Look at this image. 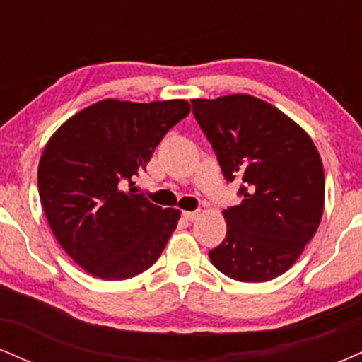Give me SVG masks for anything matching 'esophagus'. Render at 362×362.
I'll return each mask as SVG.
<instances>
[{
	"label": "esophagus",
	"instance_id": "34e87169",
	"mask_svg": "<svg viewBox=\"0 0 362 362\" xmlns=\"http://www.w3.org/2000/svg\"><path fill=\"white\" fill-rule=\"evenodd\" d=\"M182 216H184L187 221H195L199 218V211H185Z\"/></svg>",
	"mask_w": 362,
	"mask_h": 362
}]
</instances>
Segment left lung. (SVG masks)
<instances>
[{
  "label": "left lung",
  "instance_id": "left-lung-1",
  "mask_svg": "<svg viewBox=\"0 0 362 362\" xmlns=\"http://www.w3.org/2000/svg\"><path fill=\"white\" fill-rule=\"evenodd\" d=\"M192 114L228 182L242 180L240 206L223 211L226 238L213 265L240 282L284 274L317 233L325 177L313 141L276 107L250 95L192 100Z\"/></svg>",
  "mask_w": 362,
  "mask_h": 362
}]
</instances>
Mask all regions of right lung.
<instances>
[{
	"instance_id": "right-lung-1",
	"label": "right lung",
	"mask_w": 362,
	"mask_h": 362,
	"mask_svg": "<svg viewBox=\"0 0 362 362\" xmlns=\"http://www.w3.org/2000/svg\"><path fill=\"white\" fill-rule=\"evenodd\" d=\"M189 102L103 100L73 115L49 139L39 163L45 218L64 252L103 281L151 267L177 228L180 211L136 194V177Z\"/></svg>"
}]
</instances>
